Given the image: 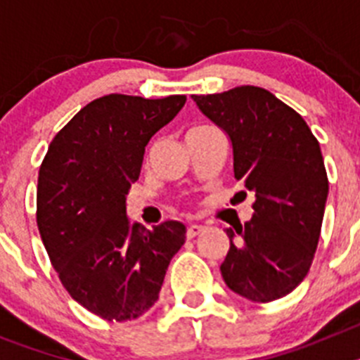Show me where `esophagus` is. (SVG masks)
<instances>
[{"instance_id":"1","label":"esophagus","mask_w":360,"mask_h":360,"mask_svg":"<svg viewBox=\"0 0 360 360\" xmlns=\"http://www.w3.org/2000/svg\"><path fill=\"white\" fill-rule=\"evenodd\" d=\"M200 232H203V227L202 225H189V227H187V238H189V240H193V238H196L200 234Z\"/></svg>"}]
</instances>
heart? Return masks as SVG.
Here are the masks:
<instances>
[{"label":"heart","instance_id":"b5f03b06","mask_svg":"<svg viewBox=\"0 0 360 360\" xmlns=\"http://www.w3.org/2000/svg\"><path fill=\"white\" fill-rule=\"evenodd\" d=\"M205 129H212V126H198V128H193L191 133H196V131H205Z\"/></svg>","mask_w":360,"mask_h":360}]
</instances>
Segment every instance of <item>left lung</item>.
Returning a JSON list of instances; mask_svg holds the SVG:
<instances>
[{"label": "left lung", "instance_id": "obj_1", "mask_svg": "<svg viewBox=\"0 0 360 360\" xmlns=\"http://www.w3.org/2000/svg\"><path fill=\"white\" fill-rule=\"evenodd\" d=\"M193 101L229 135L234 178L254 193L250 221L225 231L224 281L245 299L276 301L303 281L319 243L328 196L319 142L303 117L265 88L238 86Z\"/></svg>", "mask_w": 360, "mask_h": 360}]
</instances>
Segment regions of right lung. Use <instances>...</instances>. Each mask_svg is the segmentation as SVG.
<instances>
[{
  "mask_svg": "<svg viewBox=\"0 0 360 360\" xmlns=\"http://www.w3.org/2000/svg\"><path fill=\"white\" fill-rule=\"evenodd\" d=\"M186 95L110 94L86 104L53 136L37 178V227L52 266L79 304L106 321H131L157 303L186 225L146 231L126 218L149 139Z\"/></svg>",
  "mask_w": 360,
  "mask_h": 360,
  "instance_id": "1",
  "label": "right lung"
}]
</instances>
